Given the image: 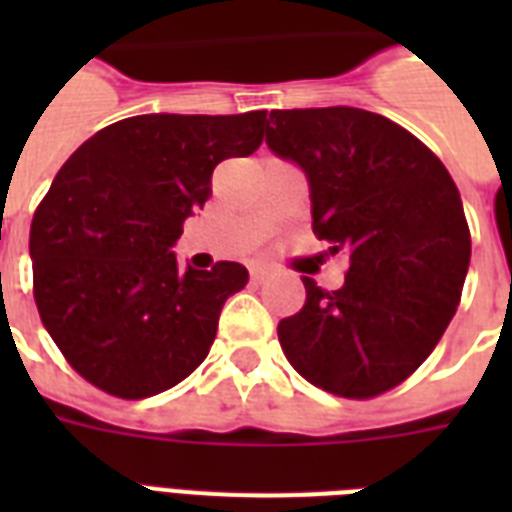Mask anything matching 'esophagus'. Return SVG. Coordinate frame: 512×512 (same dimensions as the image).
<instances>
[{
	"label": "esophagus",
	"mask_w": 512,
	"mask_h": 512,
	"mask_svg": "<svg viewBox=\"0 0 512 512\" xmlns=\"http://www.w3.org/2000/svg\"><path fill=\"white\" fill-rule=\"evenodd\" d=\"M249 276H252V281H255V284H263V281L271 279V271H268L265 265H252V271H249Z\"/></svg>",
	"instance_id": "1"
}]
</instances>
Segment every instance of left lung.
<instances>
[{
  "label": "left lung",
  "mask_w": 512,
  "mask_h": 512,
  "mask_svg": "<svg viewBox=\"0 0 512 512\" xmlns=\"http://www.w3.org/2000/svg\"><path fill=\"white\" fill-rule=\"evenodd\" d=\"M265 143L305 172L313 231L348 257L335 292L305 276L281 348L316 388L380 396L430 356L457 311L470 265L460 191L425 143L364 108L271 111Z\"/></svg>",
  "instance_id": "left-lung-1"
}]
</instances>
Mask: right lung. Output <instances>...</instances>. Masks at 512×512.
<instances>
[{
	"instance_id": "obj_1",
	"label": "right lung",
	"mask_w": 512,
	"mask_h": 512,
	"mask_svg": "<svg viewBox=\"0 0 512 512\" xmlns=\"http://www.w3.org/2000/svg\"><path fill=\"white\" fill-rule=\"evenodd\" d=\"M265 111L143 114L76 148L31 223L34 300L68 364L95 388L146 398L185 380L215 342L241 263L180 268L172 247L212 196L223 159L255 154Z\"/></svg>"
}]
</instances>
